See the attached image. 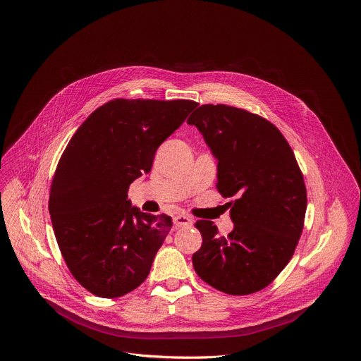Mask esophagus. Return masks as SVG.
Here are the masks:
<instances>
[{
	"mask_svg": "<svg viewBox=\"0 0 361 361\" xmlns=\"http://www.w3.org/2000/svg\"><path fill=\"white\" fill-rule=\"evenodd\" d=\"M174 225L177 226V228H184V226L192 225V219L187 215H177V216H174Z\"/></svg>",
	"mask_w": 361,
	"mask_h": 361,
	"instance_id": "esophagus-1",
	"label": "esophagus"
}]
</instances>
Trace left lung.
<instances>
[{
	"label": "left lung",
	"mask_w": 361,
	"mask_h": 361,
	"mask_svg": "<svg viewBox=\"0 0 361 361\" xmlns=\"http://www.w3.org/2000/svg\"><path fill=\"white\" fill-rule=\"evenodd\" d=\"M187 123L218 161V192L234 197L226 237L211 221L195 224L203 240L195 271L226 294L263 290L287 267L305 224L307 195L294 152L272 123L235 106L202 105Z\"/></svg>",
	"instance_id": "8db88e82"
}]
</instances>
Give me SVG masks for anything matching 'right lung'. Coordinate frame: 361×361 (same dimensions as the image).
Returning a JSON list of instances; mask_svg holds the SVG:
<instances>
[{"instance_id": "add662e5", "label": "right lung", "mask_w": 361, "mask_h": 361, "mask_svg": "<svg viewBox=\"0 0 361 361\" xmlns=\"http://www.w3.org/2000/svg\"><path fill=\"white\" fill-rule=\"evenodd\" d=\"M197 106L193 101L114 99L74 133L55 169L49 215L73 276L102 298L121 297L147 278L171 216L142 212L128 185Z\"/></svg>"}]
</instances>
